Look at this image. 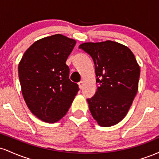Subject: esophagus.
Listing matches in <instances>:
<instances>
[{
	"instance_id": "obj_1",
	"label": "esophagus",
	"mask_w": 159,
	"mask_h": 159,
	"mask_svg": "<svg viewBox=\"0 0 159 159\" xmlns=\"http://www.w3.org/2000/svg\"><path fill=\"white\" fill-rule=\"evenodd\" d=\"M78 86H79V88L80 89H82L83 88V87H84V81H80L79 83H78Z\"/></svg>"
}]
</instances>
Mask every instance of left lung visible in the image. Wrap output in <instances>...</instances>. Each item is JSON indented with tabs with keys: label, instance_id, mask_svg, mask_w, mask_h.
Wrapping results in <instances>:
<instances>
[{
	"label": "left lung",
	"instance_id": "1",
	"mask_svg": "<svg viewBox=\"0 0 159 159\" xmlns=\"http://www.w3.org/2000/svg\"><path fill=\"white\" fill-rule=\"evenodd\" d=\"M93 58L97 91L87 98L93 117L103 127L120 123L126 116L138 90L140 66L127 46L107 40L79 45Z\"/></svg>",
	"mask_w": 159,
	"mask_h": 159
}]
</instances>
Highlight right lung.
<instances>
[{
	"label": "right lung",
	"instance_id": "obj_1",
	"mask_svg": "<svg viewBox=\"0 0 159 159\" xmlns=\"http://www.w3.org/2000/svg\"><path fill=\"white\" fill-rule=\"evenodd\" d=\"M76 41L62 34L37 40L27 49L19 64L21 93L36 117L48 123L66 114L79 87L69 80L66 64Z\"/></svg>",
	"mask_w": 159,
	"mask_h": 159
}]
</instances>
